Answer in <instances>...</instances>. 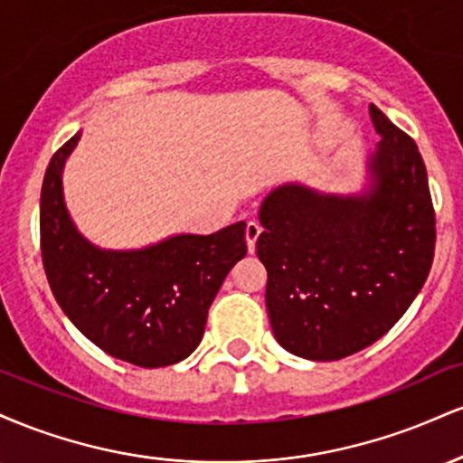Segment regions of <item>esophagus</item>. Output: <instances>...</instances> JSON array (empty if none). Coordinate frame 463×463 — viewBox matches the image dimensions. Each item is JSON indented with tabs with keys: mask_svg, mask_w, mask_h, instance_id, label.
<instances>
[{
	"mask_svg": "<svg viewBox=\"0 0 463 463\" xmlns=\"http://www.w3.org/2000/svg\"><path fill=\"white\" fill-rule=\"evenodd\" d=\"M261 224L259 222H248L246 224V241H248V250L254 252V246H257V239L261 235Z\"/></svg>",
	"mask_w": 463,
	"mask_h": 463,
	"instance_id": "34e87169",
	"label": "esophagus"
}]
</instances>
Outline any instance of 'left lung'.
I'll use <instances>...</instances> for the list:
<instances>
[{
	"label": "left lung",
	"instance_id": "1",
	"mask_svg": "<svg viewBox=\"0 0 463 463\" xmlns=\"http://www.w3.org/2000/svg\"><path fill=\"white\" fill-rule=\"evenodd\" d=\"M379 150L368 189L333 195L283 184L263 200L257 254L276 342L311 361H337L381 339L431 272L435 211L418 146L376 106Z\"/></svg>",
	"mask_w": 463,
	"mask_h": 463
}]
</instances>
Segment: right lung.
Returning a JSON list of instances; mask_svg holds the SVG:
<instances>
[{"label":"right lung","mask_w":463,"mask_h":463,"mask_svg":"<svg viewBox=\"0 0 463 463\" xmlns=\"http://www.w3.org/2000/svg\"><path fill=\"white\" fill-rule=\"evenodd\" d=\"M80 139L52 156L41 189V254L52 294L76 328L110 357L163 368L189 357L209 307L239 259L246 222L213 235H176L141 250H102L78 232L62 198V167Z\"/></svg>","instance_id":"right-lung-1"}]
</instances>
